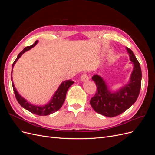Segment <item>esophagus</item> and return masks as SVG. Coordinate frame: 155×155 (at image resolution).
<instances>
[{
    "mask_svg": "<svg viewBox=\"0 0 155 155\" xmlns=\"http://www.w3.org/2000/svg\"><path fill=\"white\" fill-rule=\"evenodd\" d=\"M80 79H81V81H88V77L87 76V74H85V73L83 74L81 76Z\"/></svg>",
    "mask_w": 155,
    "mask_h": 155,
    "instance_id": "1",
    "label": "esophagus"
}]
</instances>
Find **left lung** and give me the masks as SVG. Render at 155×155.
I'll list each match as a JSON object with an SVG mask.
<instances>
[{
  "instance_id": "1",
  "label": "left lung",
  "mask_w": 155,
  "mask_h": 155,
  "mask_svg": "<svg viewBox=\"0 0 155 155\" xmlns=\"http://www.w3.org/2000/svg\"><path fill=\"white\" fill-rule=\"evenodd\" d=\"M126 49L130 61L134 65L127 84L118 91L112 92L100 76L94 75L92 78L96 85L97 91L94 96L91 98L90 104L97 113L110 118L123 113L133 105L137 101L141 88L142 70L140 63L133 51L127 47Z\"/></svg>"
}]
</instances>
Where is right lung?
<instances>
[{
  "mask_svg": "<svg viewBox=\"0 0 155 155\" xmlns=\"http://www.w3.org/2000/svg\"><path fill=\"white\" fill-rule=\"evenodd\" d=\"M37 43H38V41H36L34 43V44H33L32 45L29 46H26V48L23 49V50L21 51V52L18 54L15 61H14V63L12 64V70L14 67V64L16 63L17 60L21 57V55L25 52H26V51H28L33 47H34ZM12 81L13 91H14V93H15V97L17 101L18 102V104H19L21 106H22L26 110L30 111V112H31V113H34L35 114L39 115V116H47L54 113V112L56 111H58L60 108L62 107L63 104V103L65 100V98H66V95H67L68 89L74 83L73 81L71 80V79L63 81L59 85L58 89L56 91L52 98L50 100L48 104L43 106H38V105H34L33 104H31L30 103L28 102L26 100H25V98H23L19 94H18V92L16 90V88H15V86H14L13 81H12Z\"/></svg>",
  "mask_w": 155,
  "mask_h": 155,
  "instance_id": "add662e5",
  "label": "right lung"
}]
</instances>
